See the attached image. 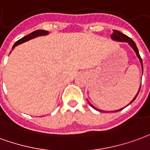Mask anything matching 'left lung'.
Segmentation results:
<instances>
[{"mask_svg": "<svg viewBox=\"0 0 150 150\" xmlns=\"http://www.w3.org/2000/svg\"><path fill=\"white\" fill-rule=\"evenodd\" d=\"M111 38H112V40H117V41H121V42H127L129 45H130L131 47H132V49H133V50H134V52H136L137 56V57L139 58L140 60V62H141V64H142V73H143V64H142V58H141V57H140V54H139V52H138V50H137V47L136 44H135V42L133 41L131 38H129V37H127L126 35L123 34L122 33H121L120 31H117V30H112V34L111 35ZM140 88H141V87L139 88V89H138V92H137V95L134 97V98H133V100H132V101H131L130 103L129 104V105H130L132 102H133V100L136 99V98L137 97V95H138V93H139L140 92ZM88 104L90 105V106L92 107V108H93L94 110H98V111H100V112H102V110H98V109H97L96 107H94L92 104H90L89 102H88ZM128 105H126V106H128ZM125 106V107H126ZM124 109V108H122V109H121V110H115V111H112V112H118V111H121V110H122Z\"/></svg>", "mask_w": 150, "mask_h": 150, "instance_id": "8db88e82", "label": "left lung"}]
</instances>
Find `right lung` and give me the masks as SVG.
<instances>
[{"label": "right lung", "instance_id": "obj_1", "mask_svg": "<svg viewBox=\"0 0 150 150\" xmlns=\"http://www.w3.org/2000/svg\"><path fill=\"white\" fill-rule=\"evenodd\" d=\"M49 34V32L45 31V30H42V29H38V30H36V31L33 32L31 33H29V35H27L25 37H24L21 39H20L14 44L13 46V49H14V47H16L17 45H20V44H22L25 41H28V40H31L33 38H38L39 36H45V35Z\"/></svg>", "mask_w": 150, "mask_h": 150}]
</instances>
